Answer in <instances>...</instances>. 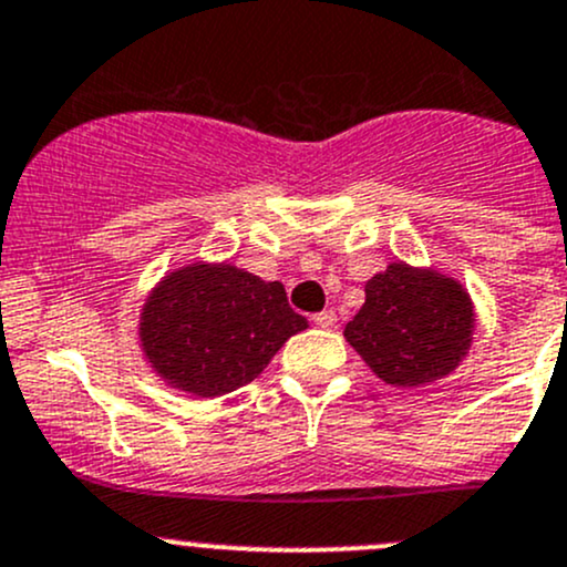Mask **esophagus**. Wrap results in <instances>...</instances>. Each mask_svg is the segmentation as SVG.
<instances>
[{
  "label": "esophagus",
  "mask_w": 567,
  "mask_h": 567,
  "mask_svg": "<svg viewBox=\"0 0 567 567\" xmlns=\"http://www.w3.org/2000/svg\"><path fill=\"white\" fill-rule=\"evenodd\" d=\"M336 322H338L336 311H319V313H313V324L324 327V330H330V327H336Z\"/></svg>",
  "instance_id": "obj_1"
}]
</instances>
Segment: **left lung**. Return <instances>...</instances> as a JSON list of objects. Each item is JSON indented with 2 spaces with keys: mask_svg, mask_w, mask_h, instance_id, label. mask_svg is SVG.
I'll list each match as a JSON object with an SVG mask.
<instances>
[{
  "mask_svg": "<svg viewBox=\"0 0 567 567\" xmlns=\"http://www.w3.org/2000/svg\"><path fill=\"white\" fill-rule=\"evenodd\" d=\"M382 382L423 388L470 354L475 306L456 278L393 261L365 281V302L343 330Z\"/></svg>",
  "mask_w": 567,
  "mask_h": 567,
  "instance_id": "1",
  "label": "left lung"
}]
</instances>
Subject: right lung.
I'll list each match as a JSON object with an SVG mask.
<instances>
[{
  "mask_svg": "<svg viewBox=\"0 0 567 567\" xmlns=\"http://www.w3.org/2000/svg\"><path fill=\"white\" fill-rule=\"evenodd\" d=\"M306 327L281 281H261L229 261H194L166 272L150 291L138 341L168 388L218 399L254 382Z\"/></svg>",
  "mask_w": 567,
  "mask_h": 567,
  "instance_id": "right-lung-1",
  "label": "right lung"
}]
</instances>
